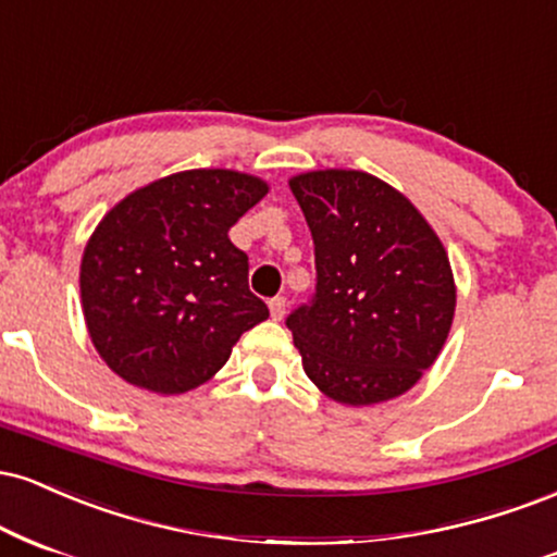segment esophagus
I'll return each mask as SVG.
<instances>
[{
  "instance_id": "1",
  "label": "esophagus",
  "mask_w": 557,
  "mask_h": 557,
  "mask_svg": "<svg viewBox=\"0 0 557 557\" xmlns=\"http://www.w3.org/2000/svg\"><path fill=\"white\" fill-rule=\"evenodd\" d=\"M268 307H271V318L273 320H281L286 315V299L284 297H273L271 302H268Z\"/></svg>"
}]
</instances>
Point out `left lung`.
I'll return each instance as SVG.
<instances>
[{
	"mask_svg": "<svg viewBox=\"0 0 557 557\" xmlns=\"http://www.w3.org/2000/svg\"><path fill=\"white\" fill-rule=\"evenodd\" d=\"M289 187L315 245V294L286 318L307 377L346 407L407 394L454 323L446 247L409 198L368 172H307Z\"/></svg>",
	"mask_w": 557,
	"mask_h": 557,
	"instance_id": "1",
	"label": "left lung"
}]
</instances>
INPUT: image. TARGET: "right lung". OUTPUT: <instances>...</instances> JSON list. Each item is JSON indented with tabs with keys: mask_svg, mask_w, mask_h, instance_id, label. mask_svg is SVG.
Here are the masks:
<instances>
[{
	"mask_svg": "<svg viewBox=\"0 0 557 557\" xmlns=\"http://www.w3.org/2000/svg\"><path fill=\"white\" fill-rule=\"evenodd\" d=\"M265 193L252 174L189 169L103 215L83 252L81 299L90 342L122 381L163 396L198 388L268 318L228 239Z\"/></svg>",
	"mask_w": 557,
	"mask_h": 557,
	"instance_id": "right-lung-1",
	"label": "right lung"
}]
</instances>
